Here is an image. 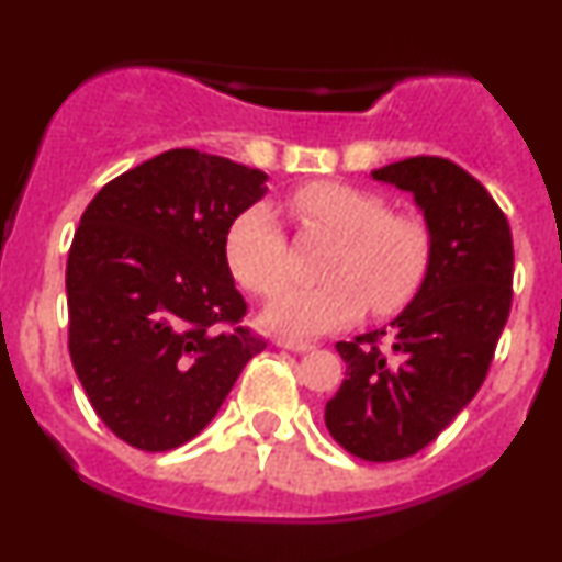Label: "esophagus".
Listing matches in <instances>:
<instances>
[{
    "label": "esophagus",
    "mask_w": 562,
    "mask_h": 562,
    "mask_svg": "<svg viewBox=\"0 0 562 562\" xmlns=\"http://www.w3.org/2000/svg\"><path fill=\"white\" fill-rule=\"evenodd\" d=\"M274 344L280 348H288V351H295V353H306L314 348L312 344H306V340H293V338H277Z\"/></svg>",
    "instance_id": "obj_1"
}]
</instances>
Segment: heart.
<instances>
[{"label":"heart","mask_w":562,"mask_h":562,"mask_svg":"<svg viewBox=\"0 0 562 562\" xmlns=\"http://www.w3.org/2000/svg\"><path fill=\"white\" fill-rule=\"evenodd\" d=\"M290 209L312 232L338 240L325 269L327 285L290 288L263 308V325L308 338L364 317L398 312L420 288L430 235L420 218L389 214L375 192L340 182H314L290 198ZM227 263L256 295H274L290 280L288 243L269 205H250L227 229Z\"/></svg>","instance_id":"b5f03b06"}]
</instances>
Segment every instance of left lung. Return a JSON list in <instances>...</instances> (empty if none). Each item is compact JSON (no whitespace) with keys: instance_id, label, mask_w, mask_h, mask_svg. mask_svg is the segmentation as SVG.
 Listing matches in <instances>:
<instances>
[{"instance_id":"left-lung-1","label":"left lung","mask_w":562,"mask_h":562,"mask_svg":"<svg viewBox=\"0 0 562 562\" xmlns=\"http://www.w3.org/2000/svg\"><path fill=\"white\" fill-rule=\"evenodd\" d=\"M409 192L430 259L389 327L338 344L346 380L325 404L330 436L353 457L417 454L481 389L513 301V235L479 179L447 158H406L370 173ZM392 346L380 349L376 340Z\"/></svg>"}]
</instances>
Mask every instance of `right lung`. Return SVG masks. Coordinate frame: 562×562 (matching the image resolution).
Here are the masks:
<instances>
[{"mask_svg": "<svg viewBox=\"0 0 562 562\" xmlns=\"http://www.w3.org/2000/svg\"><path fill=\"white\" fill-rule=\"evenodd\" d=\"M267 179L229 158L169 150L83 211L66 267L70 362L97 417L134 449L195 438L267 348L235 327L245 301L224 254L229 224L267 195Z\"/></svg>", "mask_w": 562, "mask_h": 562, "instance_id": "obj_1", "label": "right lung"}]
</instances>
